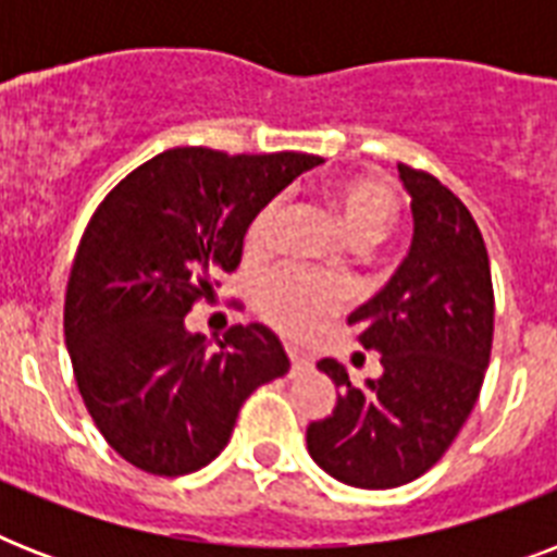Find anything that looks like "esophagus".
Listing matches in <instances>:
<instances>
[{"label":"esophagus","instance_id":"1","mask_svg":"<svg viewBox=\"0 0 557 557\" xmlns=\"http://www.w3.org/2000/svg\"><path fill=\"white\" fill-rule=\"evenodd\" d=\"M286 352H288V361H292V372H300V370H306V367H309V358H306L300 349L286 347Z\"/></svg>","mask_w":557,"mask_h":557}]
</instances>
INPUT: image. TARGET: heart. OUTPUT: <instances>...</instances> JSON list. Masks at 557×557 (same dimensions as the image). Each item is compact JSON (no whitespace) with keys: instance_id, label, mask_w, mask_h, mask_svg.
Masks as SVG:
<instances>
[{"instance_id":"b5f03b06","label":"heart","mask_w":557,"mask_h":557,"mask_svg":"<svg viewBox=\"0 0 557 557\" xmlns=\"http://www.w3.org/2000/svg\"><path fill=\"white\" fill-rule=\"evenodd\" d=\"M330 205L338 213L344 234L352 245L381 243L398 222L396 190L379 176H349L330 187ZM280 219V201L262 205L245 231V248H269ZM338 288L326 280L309 277L295 269H277L265 274L257 286V309L265 321L288 338H306L338 306Z\"/></svg>"}]
</instances>
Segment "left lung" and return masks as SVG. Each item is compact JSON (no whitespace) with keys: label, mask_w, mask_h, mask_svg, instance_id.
<instances>
[{"label":"left lung","mask_w":557,"mask_h":557,"mask_svg":"<svg viewBox=\"0 0 557 557\" xmlns=\"http://www.w3.org/2000/svg\"><path fill=\"white\" fill-rule=\"evenodd\" d=\"M410 196L413 239L389 283L349 314L381 375L361 387L347 367L321 358L338 401L306 428V448L335 480L356 488H396L457 440L492 358L494 292L488 251L462 201L422 170L398 164Z\"/></svg>","instance_id":"1"}]
</instances>
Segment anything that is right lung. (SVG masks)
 <instances>
[{
    "label": "right lung",
    "instance_id": "1",
    "mask_svg": "<svg viewBox=\"0 0 557 557\" xmlns=\"http://www.w3.org/2000/svg\"><path fill=\"white\" fill-rule=\"evenodd\" d=\"M318 156H225L176 147L95 210L65 288V347L83 405L112 448L147 474L199 471L225 450L239 407L288 372L280 338L236 323L210 349L185 314L234 271L253 213Z\"/></svg>",
    "mask_w": 557,
    "mask_h": 557
}]
</instances>
